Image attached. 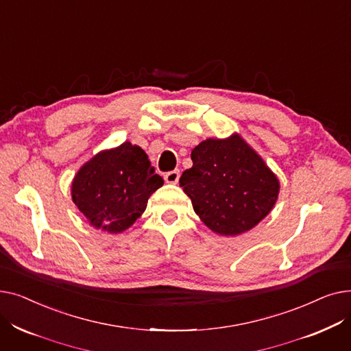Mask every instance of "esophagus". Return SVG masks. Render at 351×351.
<instances>
[{"mask_svg":"<svg viewBox=\"0 0 351 351\" xmlns=\"http://www.w3.org/2000/svg\"><path fill=\"white\" fill-rule=\"evenodd\" d=\"M163 178H165L166 183H178V180L180 178V172H179V169H175V171H171L168 173H165Z\"/></svg>","mask_w":351,"mask_h":351,"instance_id":"1","label":"esophagus"}]
</instances>
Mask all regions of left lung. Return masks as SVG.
Here are the masks:
<instances>
[{
    "label": "left lung",
    "instance_id": "1",
    "mask_svg": "<svg viewBox=\"0 0 351 351\" xmlns=\"http://www.w3.org/2000/svg\"><path fill=\"white\" fill-rule=\"evenodd\" d=\"M191 158L193 165L182 173L180 186L212 232L242 234L271 212L280 182L241 135L202 141Z\"/></svg>",
    "mask_w": 351,
    "mask_h": 351
}]
</instances>
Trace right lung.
I'll return each instance as SVG.
<instances>
[{
    "label": "right lung",
    "mask_w": 351,
    "mask_h": 351,
    "mask_svg": "<svg viewBox=\"0 0 351 351\" xmlns=\"http://www.w3.org/2000/svg\"><path fill=\"white\" fill-rule=\"evenodd\" d=\"M162 185L145 151L126 141L85 162L72 179L71 196L89 226L118 234L136 222Z\"/></svg>",
    "instance_id": "1"
}]
</instances>
